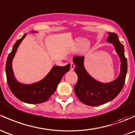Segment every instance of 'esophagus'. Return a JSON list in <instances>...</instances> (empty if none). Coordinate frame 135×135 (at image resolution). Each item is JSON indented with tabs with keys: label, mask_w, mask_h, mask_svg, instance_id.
<instances>
[{
	"label": "esophagus",
	"mask_w": 135,
	"mask_h": 135,
	"mask_svg": "<svg viewBox=\"0 0 135 135\" xmlns=\"http://www.w3.org/2000/svg\"><path fill=\"white\" fill-rule=\"evenodd\" d=\"M74 67H75V65L72 62H71L70 63V70H74Z\"/></svg>",
	"instance_id": "esophagus-1"
}]
</instances>
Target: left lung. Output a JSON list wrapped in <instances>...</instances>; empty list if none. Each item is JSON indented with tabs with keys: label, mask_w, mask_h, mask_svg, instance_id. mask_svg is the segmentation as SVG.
I'll return each mask as SVG.
<instances>
[{
	"label": "left lung",
	"mask_w": 135,
	"mask_h": 135,
	"mask_svg": "<svg viewBox=\"0 0 135 135\" xmlns=\"http://www.w3.org/2000/svg\"><path fill=\"white\" fill-rule=\"evenodd\" d=\"M108 42L113 44L120 60V72L116 79L109 83H101L93 78L84 66V56H75L73 62L75 65L74 71L78 77L74 86L75 94L80 101L84 104L97 106L107 103L119 94L125 83L128 70L127 59L124 56V46L120 42L117 35L108 32Z\"/></svg>",
	"instance_id": "8db88e82"
}]
</instances>
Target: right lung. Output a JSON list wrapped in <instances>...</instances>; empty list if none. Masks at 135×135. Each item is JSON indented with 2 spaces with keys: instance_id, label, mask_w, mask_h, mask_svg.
<instances>
[{
  "instance_id": "obj_1",
  "label": "right lung",
  "mask_w": 135,
  "mask_h": 135,
  "mask_svg": "<svg viewBox=\"0 0 135 135\" xmlns=\"http://www.w3.org/2000/svg\"><path fill=\"white\" fill-rule=\"evenodd\" d=\"M32 32H35L32 31ZM26 36L25 34L18 40L7 57L6 73L7 84L13 95L23 103L28 104H40L47 101L55 92L61 79L70 69V65L65 66H54L45 78L41 81L30 84L18 82L15 79L12 69L13 59L16 54L18 47Z\"/></svg>"
}]
</instances>
